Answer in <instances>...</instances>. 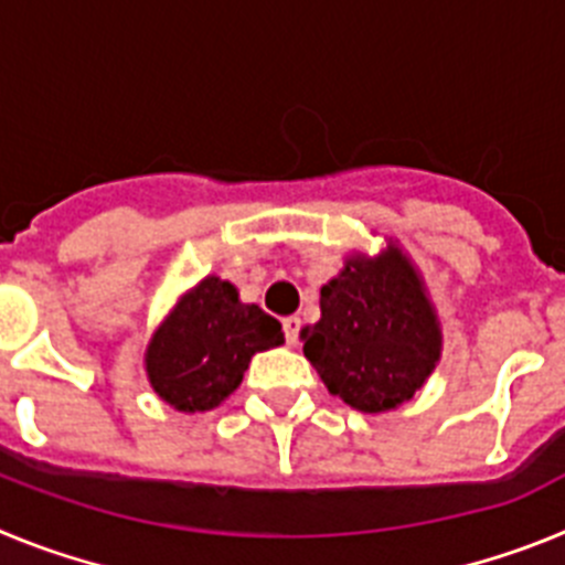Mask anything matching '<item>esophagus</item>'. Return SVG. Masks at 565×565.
Returning a JSON list of instances; mask_svg holds the SVG:
<instances>
[{
  "mask_svg": "<svg viewBox=\"0 0 565 565\" xmlns=\"http://www.w3.org/2000/svg\"><path fill=\"white\" fill-rule=\"evenodd\" d=\"M282 333H286L288 344H297L299 339V319L297 317H286L282 319Z\"/></svg>",
  "mask_w": 565,
  "mask_h": 565,
  "instance_id": "1",
  "label": "esophagus"
}]
</instances>
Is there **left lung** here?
Returning <instances> with one entry per match:
<instances>
[{
    "instance_id": "left-lung-1",
    "label": "left lung",
    "mask_w": 565,
    "mask_h": 565,
    "mask_svg": "<svg viewBox=\"0 0 565 565\" xmlns=\"http://www.w3.org/2000/svg\"><path fill=\"white\" fill-rule=\"evenodd\" d=\"M319 322L299 331L302 353L328 393L353 411H398L441 362L436 306L398 239L379 254H348L319 288Z\"/></svg>"
}]
</instances>
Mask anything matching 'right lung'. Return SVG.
Returning a JSON list of instances; mask_svg holds the SVG:
<instances>
[{
  "label": "right lung",
  "instance_id": "add662e5",
  "mask_svg": "<svg viewBox=\"0 0 565 565\" xmlns=\"http://www.w3.org/2000/svg\"><path fill=\"white\" fill-rule=\"evenodd\" d=\"M286 342L282 326L217 274L178 297L143 353L149 387L178 413H206L243 382L254 353Z\"/></svg>",
  "mask_w": 565,
  "mask_h": 565
}]
</instances>
